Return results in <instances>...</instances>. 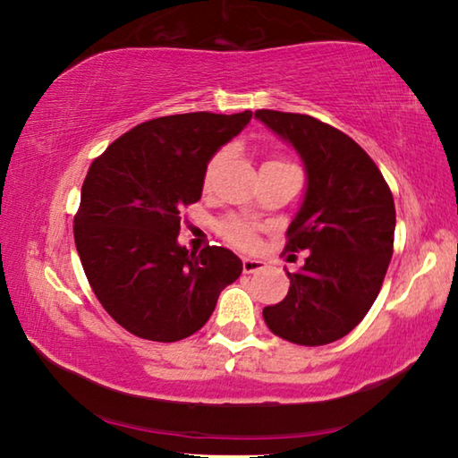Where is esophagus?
I'll return each instance as SVG.
<instances>
[{
  "mask_svg": "<svg viewBox=\"0 0 458 458\" xmlns=\"http://www.w3.org/2000/svg\"><path fill=\"white\" fill-rule=\"evenodd\" d=\"M265 267H267V262L260 259H242V270L246 275L259 273V270H262Z\"/></svg>",
  "mask_w": 458,
  "mask_h": 458,
  "instance_id": "esophagus-1",
  "label": "esophagus"
}]
</instances>
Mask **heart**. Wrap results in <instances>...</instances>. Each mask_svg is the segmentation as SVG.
Instances as JSON below:
<instances>
[{"label": "heart", "mask_w": 458, "mask_h": 458, "mask_svg": "<svg viewBox=\"0 0 458 458\" xmlns=\"http://www.w3.org/2000/svg\"><path fill=\"white\" fill-rule=\"evenodd\" d=\"M226 159V151L216 153L210 164H208L206 169V185L212 182V175L216 174V169L220 167L222 161ZM267 164H286L283 159H273L267 161ZM220 234L228 240L230 244L240 246V248H250L257 242V228L252 226L250 222H246L242 218H228L220 224Z\"/></svg>", "instance_id": "b5f03b06"}]
</instances>
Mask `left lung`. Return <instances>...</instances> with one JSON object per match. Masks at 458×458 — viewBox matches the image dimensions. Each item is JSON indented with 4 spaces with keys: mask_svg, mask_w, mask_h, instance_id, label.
<instances>
[{
    "mask_svg": "<svg viewBox=\"0 0 458 458\" xmlns=\"http://www.w3.org/2000/svg\"><path fill=\"white\" fill-rule=\"evenodd\" d=\"M254 117L293 145L307 174L286 248L309 257L299 273H286L289 293L262 317L291 344H331L366 317L382 289L396 228L392 191L369 155L339 129L268 108Z\"/></svg>",
    "mask_w": 458,
    "mask_h": 458,
    "instance_id": "8db88e82",
    "label": "left lung"
}]
</instances>
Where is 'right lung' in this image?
Here are the masks:
<instances>
[{
    "label": "right lung",
    "mask_w": 458,
    "mask_h": 458,
    "mask_svg": "<svg viewBox=\"0 0 458 458\" xmlns=\"http://www.w3.org/2000/svg\"><path fill=\"white\" fill-rule=\"evenodd\" d=\"M252 119L185 113L141 123L92 161L74 216L84 275L105 311L137 337L172 344L201 329L242 260L222 246L177 242L214 153Z\"/></svg>",
    "instance_id": "right-lung-1"
}]
</instances>
